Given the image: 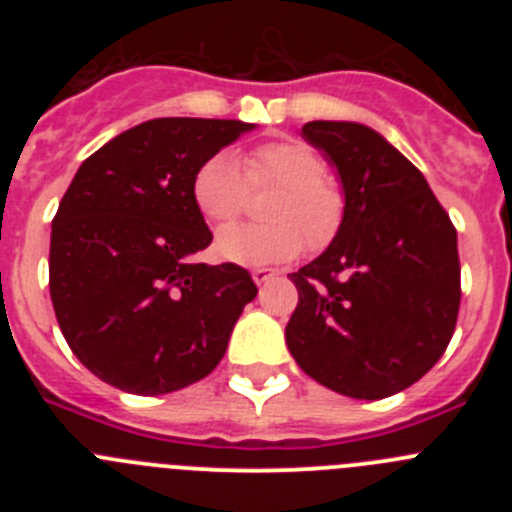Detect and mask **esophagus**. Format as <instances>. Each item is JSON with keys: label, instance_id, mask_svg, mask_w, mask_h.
Listing matches in <instances>:
<instances>
[{"label": "esophagus", "instance_id": "1", "mask_svg": "<svg viewBox=\"0 0 512 512\" xmlns=\"http://www.w3.org/2000/svg\"><path fill=\"white\" fill-rule=\"evenodd\" d=\"M251 277H253V282H256L261 287V284H266V282H269V279L277 277V271L266 269V266H259V269L251 271Z\"/></svg>", "mask_w": 512, "mask_h": 512}]
</instances>
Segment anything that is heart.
I'll use <instances>...</instances> for the list:
<instances>
[{"mask_svg": "<svg viewBox=\"0 0 512 512\" xmlns=\"http://www.w3.org/2000/svg\"><path fill=\"white\" fill-rule=\"evenodd\" d=\"M251 187L279 184L266 207V225H235L217 235L215 248L230 264L266 266L295 259L305 248L328 246L341 230L346 197L341 184L325 174V158L297 138L271 140L248 156ZM228 151L205 158L194 171L192 197L205 220L228 225L243 215L248 187Z\"/></svg>", "mask_w": 512, "mask_h": 512, "instance_id": "obj_1", "label": "heart"}]
</instances>
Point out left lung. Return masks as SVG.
<instances>
[{
	"label": "left lung",
	"instance_id": "1",
	"mask_svg": "<svg viewBox=\"0 0 512 512\" xmlns=\"http://www.w3.org/2000/svg\"><path fill=\"white\" fill-rule=\"evenodd\" d=\"M302 135L338 169L346 212L333 243L292 274L300 302L287 348L328 390L382 400L418 382L454 336L456 228L425 176L377 130L312 120Z\"/></svg>",
	"mask_w": 512,
	"mask_h": 512
}]
</instances>
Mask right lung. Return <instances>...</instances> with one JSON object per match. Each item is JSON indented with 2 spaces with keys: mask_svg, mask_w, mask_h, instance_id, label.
Returning a JSON list of instances; mask_svg holds the SVG:
<instances>
[{
  "mask_svg": "<svg viewBox=\"0 0 512 512\" xmlns=\"http://www.w3.org/2000/svg\"><path fill=\"white\" fill-rule=\"evenodd\" d=\"M253 125L158 117L125 130L76 171L51 230V300L94 377L130 395L200 382L256 297L238 264H194L212 233L194 171Z\"/></svg>",
  "mask_w": 512,
  "mask_h": 512,
  "instance_id": "obj_1",
  "label": "right lung"
}]
</instances>
